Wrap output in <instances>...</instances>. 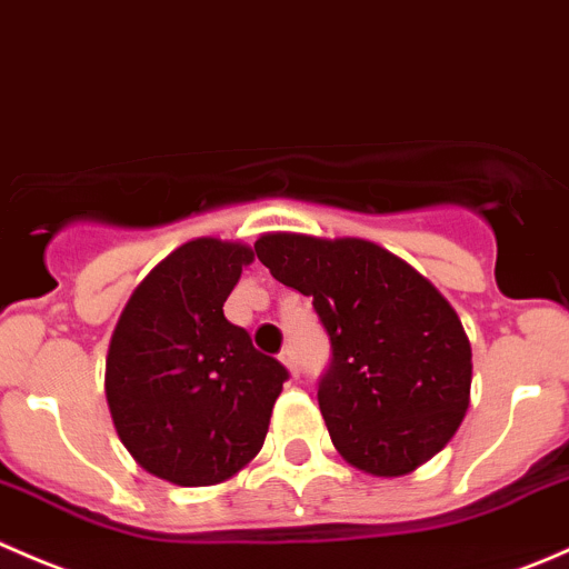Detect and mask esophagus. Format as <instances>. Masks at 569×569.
Wrapping results in <instances>:
<instances>
[{
    "label": "esophagus",
    "mask_w": 569,
    "mask_h": 569,
    "mask_svg": "<svg viewBox=\"0 0 569 569\" xmlns=\"http://www.w3.org/2000/svg\"><path fill=\"white\" fill-rule=\"evenodd\" d=\"M279 359H282V365L287 370H290V376L292 379H296L298 376V362H296V351H292V348H284L282 353H279Z\"/></svg>",
    "instance_id": "esophagus-1"
}]
</instances>
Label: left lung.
Returning <instances> with one entry per match:
<instances>
[{
    "label": "left lung",
    "instance_id": "1",
    "mask_svg": "<svg viewBox=\"0 0 569 569\" xmlns=\"http://www.w3.org/2000/svg\"><path fill=\"white\" fill-rule=\"evenodd\" d=\"M257 257L312 307L331 342L318 381L331 442L370 476H407L457 435L473 353L462 320L401 257L359 238L271 232Z\"/></svg>",
    "mask_w": 569,
    "mask_h": 569
}]
</instances>
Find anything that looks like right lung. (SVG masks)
I'll return each mask as SVG.
<instances>
[{"instance_id":"obj_1","label":"right lung","mask_w":569,"mask_h":569,"mask_svg":"<svg viewBox=\"0 0 569 569\" xmlns=\"http://www.w3.org/2000/svg\"><path fill=\"white\" fill-rule=\"evenodd\" d=\"M254 251L196 238L129 296L107 351L118 437L146 473L179 487L232 478L260 453L287 368L223 318Z\"/></svg>"}]
</instances>
